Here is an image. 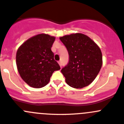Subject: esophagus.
Returning a JSON list of instances; mask_svg holds the SVG:
<instances>
[{
    "mask_svg": "<svg viewBox=\"0 0 124 124\" xmlns=\"http://www.w3.org/2000/svg\"><path fill=\"white\" fill-rule=\"evenodd\" d=\"M58 63L59 65L60 66V67H61V66H62V63H61V61H59L58 62Z\"/></svg>",
    "mask_w": 124,
    "mask_h": 124,
    "instance_id": "34e87169",
    "label": "esophagus"
}]
</instances>
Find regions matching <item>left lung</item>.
<instances>
[{"mask_svg": "<svg viewBox=\"0 0 124 124\" xmlns=\"http://www.w3.org/2000/svg\"><path fill=\"white\" fill-rule=\"evenodd\" d=\"M68 51V65L61 69L66 82L80 89L90 85L102 66V54L96 43L84 34L77 33L60 38Z\"/></svg>", "mask_w": 124, "mask_h": 124, "instance_id": "8db88e82", "label": "left lung"}]
</instances>
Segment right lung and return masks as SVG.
I'll use <instances>...</instances> for the list:
<instances>
[{
    "label": "right lung",
    "mask_w": 124,
    "mask_h": 124,
    "mask_svg": "<svg viewBox=\"0 0 124 124\" xmlns=\"http://www.w3.org/2000/svg\"><path fill=\"white\" fill-rule=\"evenodd\" d=\"M55 39L47 34H39L25 41L17 49V70L22 80L32 88L45 86L53 72L60 69L51 50Z\"/></svg>",
    "instance_id": "add662e5"
}]
</instances>
